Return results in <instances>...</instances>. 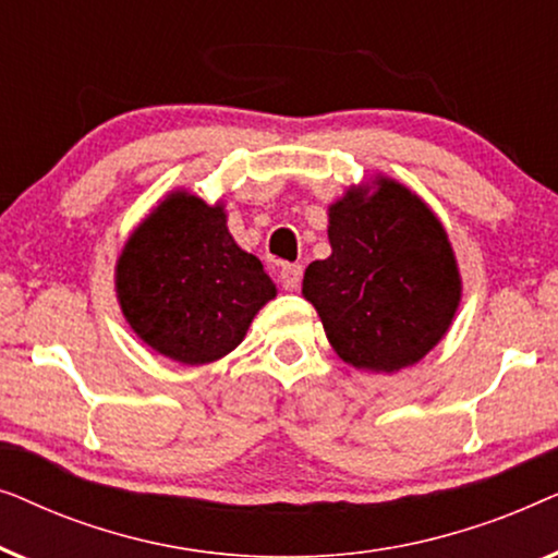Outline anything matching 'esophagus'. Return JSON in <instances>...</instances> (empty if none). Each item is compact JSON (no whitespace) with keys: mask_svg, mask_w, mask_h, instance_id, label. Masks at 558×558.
Instances as JSON below:
<instances>
[{"mask_svg":"<svg viewBox=\"0 0 558 558\" xmlns=\"http://www.w3.org/2000/svg\"><path fill=\"white\" fill-rule=\"evenodd\" d=\"M279 281H281V287L289 289V292H294V289L300 287V281H302V266L300 264H281L279 266Z\"/></svg>","mask_w":558,"mask_h":558,"instance_id":"1","label":"esophagus"}]
</instances>
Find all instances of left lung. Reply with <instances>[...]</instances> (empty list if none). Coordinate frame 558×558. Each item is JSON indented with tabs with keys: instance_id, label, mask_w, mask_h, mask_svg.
<instances>
[{
	"instance_id": "obj_1",
	"label": "left lung",
	"mask_w": 558,
	"mask_h": 558,
	"mask_svg": "<svg viewBox=\"0 0 558 558\" xmlns=\"http://www.w3.org/2000/svg\"><path fill=\"white\" fill-rule=\"evenodd\" d=\"M332 254L304 269L302 296L340 361L399 373L452 327L462 300L449 235L414 190L388 174L350 185L327 205Z\"/></svg>"
}]
</instances>
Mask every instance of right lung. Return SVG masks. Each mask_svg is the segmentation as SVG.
<instances>
[{
  "label": "right lung",
  "instance_id": "add662e5",
  "mask_svg": "<svg viewBox=\"0 0 558 558\" xmlns=\"http://www.w3.org/2000/svg\"><path fill=\"white\" fill-rule=\"evenodd\" d=\"M121 315L182 365L216 363L246 338L277 284L228 231L223 201L172 190L129 233L113 266Z\"/></svg>",
  "mask_w": 558,
  "mask_h": 558
}]
</instances>
